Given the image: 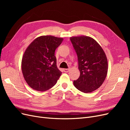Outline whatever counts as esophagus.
Here are the masks:
<instances>
[{
    "label": "esophagus",
    "mask_w": 130,
    "mask_h": 130,
    "mask_svg": "<svg viewBox=\"0 0 130 130\" xmlns=\"http://www.w3.org/2000/svg\"><path fill=\"white\" fill-rule=\"evenodd\" d=\"M70 68H69V69H63V71H64V72H65V73H67V72H68L69 70H70Z\"/></svg>",
    "instance_id": "34e87169"
}]
</instances>
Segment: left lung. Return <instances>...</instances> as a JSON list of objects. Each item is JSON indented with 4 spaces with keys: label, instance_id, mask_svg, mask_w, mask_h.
Wrapping results in <instances>:
<instances>
[{
    "label": "left lung",
    "instance_id": "obj_1",
    "mask_svg": "<svg viewBox=\"0 0 130 130\" xmlns=\"http://www.w3.org/2000/svg\"><path fill=\"white\" fill-rule=\"evenodd\" d=\"M70 40L77 54L80 72L74 85L82 92H92L100 87L107 76V57L100 44L92 37L75 36Z\"/></svg>",
    "mask_w": 130,
    "mask_h": 130
}]
</instances>
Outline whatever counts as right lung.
Here are the masks:
<instances>
[{
	"instance_id": "add662e5",
	"label": "right lung",
	"mask_w": 130,
	"mask_h": 130,
	"mask_svg": "<svg viewBox=\"0 0 130 130\" xmlns=\"http://www.w3.org/2000/svg\"><path fill=\"white\" fill-rule=\"evenodd\" d=\"M63 38L41 36L31 42L22 60V71L31 88L43 92L56 84L62 72L57 68L55 51Z\"/></svg>"
}]
</instances>
